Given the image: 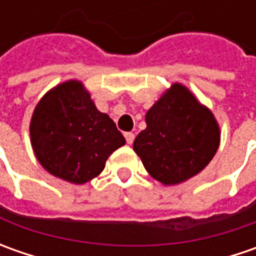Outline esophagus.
Instances as JSON below:
<instances>
[{
  "instance_id": "1",
  "label": "esophagus",
  "mask_w": 256,
  "mask_h": 256,
  "mask_svg": "<svg viewBox=\"0 0 256 256\" xmlns=\"http://www.w3.org/2000/svg\"><path fill=\"white\" fill-rule=\"evenodd\" d=\"M125 140H126V144H131L134 142V140H135V135L132 132H125Z\"/></svg>"
}]
</instances>
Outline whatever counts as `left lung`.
Here are the masks:
<instances>
[{
    "label": "left lung",
    "instance_id": "1",
    "mask_svg": "<svg viewBox=\"0 0 256 256\" xmlns=\"http://www.w3.org/2000/svg\"><path fill=\"white\" fill-rule=\"evenodd\" d=\"M134 151L156 181L175 185L201 172L220 146L212 112L185 86L174 84L145 115Z\"/></svg>",
    "mask_w": 256,
    "mask_h": 256
}]
</instances>
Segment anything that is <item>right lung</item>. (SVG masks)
I'll list each match as a JSON object with an SVG mask.
<instances>
[{"label": "right lung", "mask_w": 256, "mask_h": 256, "mask_svg": "<svg viewBox=\"0 0 256 256\" xmlns=\"http://www.w3.org/2000/svg\"><path fill=\"white\" fill-rule=\"evenodd\" d=\"M30 134L40 164L72 184H85L100 175L108 156L125 144L115 122L96 110L78 81L45 94L32 114Z\"/></svg>", "instance_id": "obj_1"}]
</instances>
